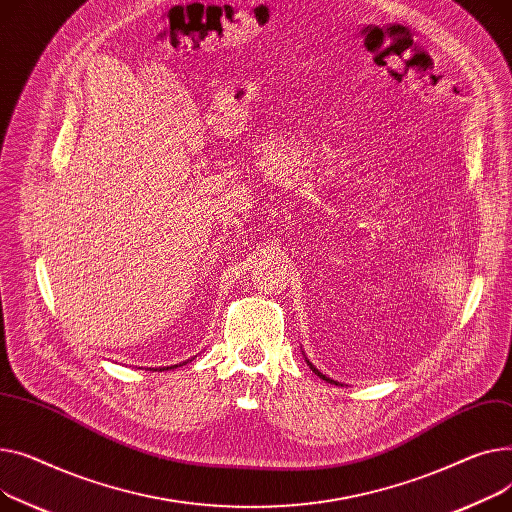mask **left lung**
<instances>
[{"label": "left lung", "instance_id": "8db88e82", "mask_svg": "<svg viewBox=\"0 0 512 512\" xmlns=\"http://www.w3.org/2000/svg\"><path fill=\"white\" fill-rule=\"evenodd\" d=\"M306 362H308V366H310V370H312V372H314V374H316V376H320V378H322V380H326V382H330V384H337V386H339V382H337V380H333V378H326V376H324V374H322V372H320V370H318V368H316V366H312V362H310V359H308V357H306Z\"/></svg>", "mask_w": 512, "mask_h": 512}]
</instances>
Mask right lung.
<instances>
[{
	"label": "right lung",
	"instance_id": "obj_1",
	"mask_svg": "<svg viewBox=\"0 0 512 512\" xmlns=\"http://www.w3.org/2000/svg\"><path fill=\"white\" fill-rule=\"evenodd\" d=\"M186 364V362H184ZM179 366H182V364H179ZM171 368H177V364L175 366H171ZM171 368H161V370H171Z\"/></svg>",
	"mask_w": 512,
	"mask_h": 512
}]
</instances>
